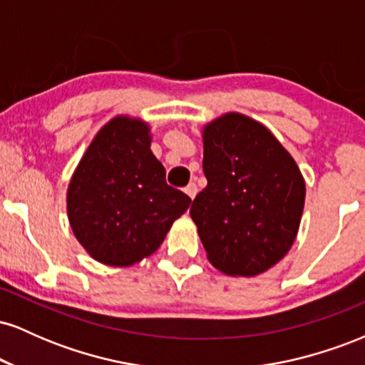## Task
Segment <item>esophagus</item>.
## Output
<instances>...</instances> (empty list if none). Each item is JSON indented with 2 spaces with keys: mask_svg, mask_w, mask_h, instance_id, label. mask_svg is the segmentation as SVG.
I'll use <instances>...</instances> for the list:
<instances>
[{
  "mask_svg": "<svg viewBox=\"0 0 365 365\" xmlns=\"http://www.w3.org/2000/svg\"><path fill=\"white\" fill-rule=\"evenodd\" d=\"M185 194H187L188 197H190V199H194V197L197 195V185H195L194 182L188 183V185L185 187Z\"/></svg>",
  "mask_w": 365,
  "mask_h": 365,
  "instance_id": "34e87169",
  "label": "esophagus"
}]
</instances>
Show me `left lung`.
<instances>
[{
	"mask_svg": "<svg viewBox=\"0 0 365 365\" xmlns=\"http://www.w3.org/2000/svg\"><path fill=\"white\" fill-rule=\"evenodd\" d=\"M206 188L192 202L207 259L221 273L257 276L282 261L299 232L305 182L264 125L226 113L202 132Z\"/></svg>",
	"mask_w": 365,
	"mask_h": 365,
	"instance_id": "left-lung-1",
	"label": "left lung"
}]
</instances>
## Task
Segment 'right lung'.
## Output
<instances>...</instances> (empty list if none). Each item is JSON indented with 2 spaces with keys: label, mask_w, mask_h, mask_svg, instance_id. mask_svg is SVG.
Wrapping results in <instances>:
<instances>
[{
  "label": "right lung",
  "mask_w": 365,
  "mask_h": 365,
  "mask_svg": "<svg viewBox=\"0 0 365 365\" xmlns=\"http://www.w3.org/2000/svg\"><path fill=\"white\" fill-rule=\"evenodd\" d=\"M190 197L166 183L148 123L116 116L99 130L66 194L73 235L96 261L132 266L165 240Z\"/></svg>",
  "instance_id": "right-lung-1"
}]
</instances>
